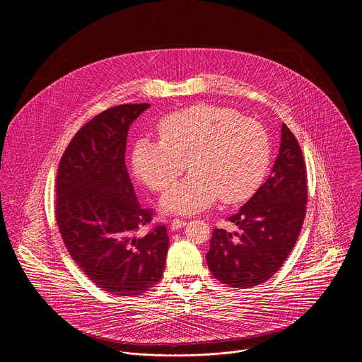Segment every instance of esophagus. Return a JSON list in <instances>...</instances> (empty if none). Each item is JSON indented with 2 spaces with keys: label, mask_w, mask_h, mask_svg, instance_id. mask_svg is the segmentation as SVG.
Instances as JSON below:
<instances>
[{
  "label": "esophagus",
  "mask_w": 362,
  "mask_h": 362,
  "mask_svg": "<svg viewBox=\"0 0 362 362\" xmlns=\"http://www.w3.org/2000/svg\"><path fill=\"white\" fill-rule=\"evenodd\" d=\"M185 225H186V222L182 221V219H173V221L170 222V229H172V230H177V229L183 228Z\"/></svg>",
  "instance_id": "1"
}]
</instances>
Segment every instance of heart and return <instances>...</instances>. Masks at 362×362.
<instances>
[{"mask_svg": "<svg viewBox=\"0 0 362 362\" xmlns=\"http://www.w3.org/2000/svg\"><path fill=\"white\" fill-rule=\"evenodd\" d=\"M158 133L160 141H136L132 168L141 183L162 192L188 162L191 175L160 200L166 212L196 214L219 197L223 203L243 202L267 176L269 136L259 122L233 109L193 105L165 116Z\"/></svg>", "mask_w": 362, "mask_h": 362, "instance_id": "obj_1", "label": "heart"}]
</instances>
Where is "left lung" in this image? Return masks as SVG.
<instances>
[{"label":"left lung","instance_id":"left-lung-1","mask_svg":"<svg viewBox=\"0 0 362 362\" xmlns=\"http://www.w3.org/2000/svg\"><path fill=\"white\" fill-rule=\"evenodd\" d=\"M306 169L292 132L282 124L281 146L268 180L229 222L239 232L214 229L206 261L214 276L246 289L268 281L296 243L306 212Z\"/></svg>","mask_w":362,"mask_h":362}]
</instances>
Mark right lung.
<instances>
[{
	"label": "right lung",
	"mask_w": 362,
	"mask_h": 362,
	"mask_svg": "<svg viewBox=\"0 0 362 362\" xmlns=\"http://www.w3.org/2000/svg\"><path fill=\"white\" fill-rule=\"evenodd\" d=\"M150 105H122L93 117L71 139L59 165L56 219L78 268L103 291L141 295L156 285L166 265L169 236L151 221L130 182L124 153L132 123Z\"/></svg>",
	"instance_id": "obj_1"
}]
</instances>
